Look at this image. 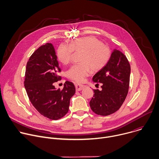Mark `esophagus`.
I'll return each instance as SVG.
<instances>
[{
	"label": "esophagus",
	"mask_w": 159,
	"mask_h": 159,
	"mask_svg": "<svg viewBox=\"0 0 159 159\" xmlns=\"http://www.w3.org/2000/svg\"><path fill=\"white\" fill-rule=\"evenodd\" d=\"M75 88H76L77 91H80V90H82L85 87L84 85H82V84H75Z\"/></svg>",
	"instance_id": "34e87169"
}]
</instances>
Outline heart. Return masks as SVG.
Segmentation results:
<instances>
[{
	"instance_id": "heart-1",
	"label": "heart",
	"mask_w": 159,
	"mask_h": 159,
	"mask_svg": "<svg viewBox=\"0 0 159 159\" xmlns=\"http://www.w3.org/2000/svg\"><path fill=\"white\" fill-rule=\"evenodd\" d=\"M74 51L82 52L80 58L81 63L72 66L67 71V76L78 82L84 80L90 69L94 72L103 69L111 57L110 48L102 44L100 40L93 36H86L77 38L69 44H60L57 52V58L61 63L66 65L70 62Z\"/></svg>"
}]
</instances>
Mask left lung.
I'll use <instances>...</instances> for the list:
<instances>
[{"label":"left lung","mask_w":159,"mask_h":159,"mask_svg":"<svg viewBox=\"0 0 159 159\" xmlns=\"http://www.w3.org/2000/svg\"><path fill=\"white\" fill-rule=\"evenodd\" d=\"M131 68L126 56L115 49L107 64L93 78L94 82L101 83L102 89H93L94 96L90 106L96 114L108 116L117 111L128 93Z\"/></svg>","instance_id":"1"}]
</instances>
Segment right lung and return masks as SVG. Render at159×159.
I'll list each match as a JSON object with an SVG mask.
<instances>
[{"mask_svg": "<svg viewBox=\"0 0 159 159\" xmlns=\"http://www.w3.org/2000/svg\"><path fill=\"white\" fill-rule=\"evenodd\" d=\"M57 56L52 43H46L30 57L26 69L25 87L28 98L40 114L57 120L69 111L70 101L75 93L74 84L66 81L62 90L53 83L60 79Z\"/></svg>", "mask_w": 159, "mask_h": 159, "instance_id": "right-lung-1", "label": "right lung"}]
</instances>
